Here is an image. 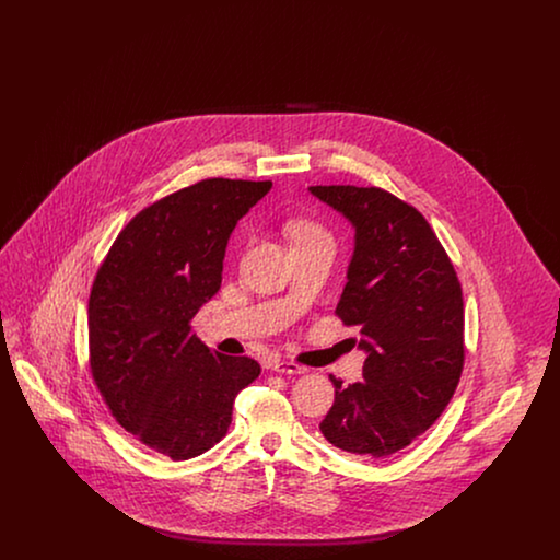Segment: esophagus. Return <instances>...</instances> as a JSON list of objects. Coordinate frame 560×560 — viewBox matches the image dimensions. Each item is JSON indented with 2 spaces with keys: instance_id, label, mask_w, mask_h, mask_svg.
I'll use <instances>...</instances> for the list:
<instances>
[{
  "instance_id": "obj_1",
  "label": "esophagus",
  "mask_w": 560,
  "mask_h": 560,
  "mask_svg": "<svg viewBox=\"0 0 560 560\" xmlns=\"http://www.w3.org/2000/svg\"><path fill=\"white\" fill-rule=\"evenodd\" d=\"M270 370L277 373H288V375H300V373L306 372L302 365H298L293 361H272Z\"/></svg>"
}]
</instances>
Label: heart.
I'll return each mask as SVG.
<instances>
[{"label":"heart","mask_w":560,"mask_h":560,"mask_svg":"<svg viewBox=\"0 0 560 560\" xmlns=\"http://www.w3.org/2000/svg\"><path fill=\"white\" fill-rule=\"evenodd\" d=\"M288 235L293 241V245H302V243H315V241H329V235L317 226L315 222L308 220H298L288 226Z\"/></svg>","instance_id":"heart-1"}]
</instances>
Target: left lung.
<instances>
[{"label":"left lung","instance_id":"1","mask_svg":"<svg viewBox=\"0 0 560 560\" xmlns=\"http://www.w3.org/2000/svg\"><path fill=\"white\" fill-rule=\"evenodd\" d=\"M354 229L336 315L359 327L363 380L345 386L319 428L342 452L384 459L436 422L464 368V300L427 218L375 187H308Z\"/></svg>","mask_w":560,"mask_h":560}]
</instances>
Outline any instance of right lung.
Instances as JSON below:
<instances>
[{
  "mask_svg": "<svg viewBox=\"0 0 560 560\" xmlns=\"http://www.w3.org/2000/svg\"><path fill=\"white\" fill-rule=\"evenodd\" d=\"M270 180L208 178L133 215L98 268L90 368L115 420L174 462L212 450L258 375L249 357L206 347L190 320L222 283L226 245Z\"/></svg>",
  "mask_w": 560,
  "mask_h": 560,
  "instance_id": "add662e5",
  "label": "right lung"
}]
</instances>
